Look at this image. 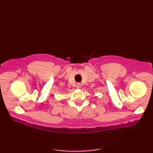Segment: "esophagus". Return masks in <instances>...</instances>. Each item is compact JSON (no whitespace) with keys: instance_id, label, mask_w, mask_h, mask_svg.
Returning a JSON list of instances; mask_svg holds the SVG:
<instances>
[{"instance_id":"1","label":"esophagus","mask_w":153,"mask_h":153,"mask_svg":"<svg viewBox=\"0 0 153 153\" xmlns=\"http://www.w3.org/2000/svg\"><path fill=\"white\" fill-rule=\"evenodd\" d=\"M80 83H77V88H79V87H80Z\"/></svg>"}]
</instances>
